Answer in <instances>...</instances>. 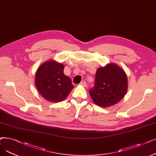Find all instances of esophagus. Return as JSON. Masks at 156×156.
Masks as SVG:
<instances>
[{
    "instance_id": "1",
    "label": "esophagus",
    "mask_w": 156,
    "mask_h": 156,
    "mask_svg": "<svg viewBox=\"0 0 156 156\" xmlns=\"http://www.w3.org/2000/svg\"><path fill=\"white\" fill-rule=\"evenodd\" d=\"M80 85H82V86H83V87H86L87 83H86V82H85V81H82V82H81V83H80Z\"/></svg>"
}]
</instances>
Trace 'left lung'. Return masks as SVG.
I'll return each instance as SVG.
<instances>
[{
    "instance_id": "obj_1",
    "label": "left lung",
    "mask_w": 156,
    "mask_h": 156,
    "mask_svg": "<svg viewBox=\"0 0 156 156\" xmlns=\"http://www.w3.org/2000/svg\"><path fill=\"white\" fill-rule=\"evenodd\" d=\"M128 87L124 70L115 63L97 69L94 88L89 90L93 102L103 108L118 103L126 95Z\"/></svg>"
}]
</instances>
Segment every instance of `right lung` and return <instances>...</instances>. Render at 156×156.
Instances as JSON below:
<instances>
[{"mask_svg":"<svg viewBox=\"0 0 156 156\" xmlns=\"http://www.w3.org/2000/svg\"><path fill=\"white\" fill-rule=\"evenodd\" d=\"M64 65L54 60H47L36 71L35 85L44 99L58 103L64 101L74 87L69 76L64 73Z\"/></svg>","mask_w":156,"mask_h":156,"instance_id":"add662e5","label":"right lung"}]
</instances>
